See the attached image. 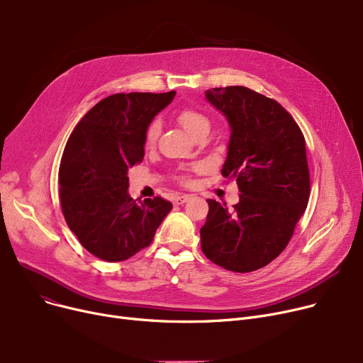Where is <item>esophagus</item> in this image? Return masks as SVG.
I'll use <instances>...</instances> for the list:
<instances>
[{"mask_svg":"<svg viewBox=\"0 0 363 363\" xmlns=\"http://www.w3.org/2000/svg\"><path fill=\"white\" fill-rule=\"evenodd\" d=\"M189 199H191V197H189L188 194H181V196H177V197L174 199V203H175L177 206H181V204L186 203Z\"/></svg>","mask_w":363,"mask_h":363,"instance_id":"obj_1","label":"esophagus"}]
</instances>
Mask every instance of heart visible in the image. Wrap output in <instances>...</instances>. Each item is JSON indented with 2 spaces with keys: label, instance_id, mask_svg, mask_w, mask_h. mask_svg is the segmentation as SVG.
I'll list each match as a JSON object with an SVG mask.
<instances>
[{
  "label": "heart",
  "instance_id": "b5f03b06",
  "mask_svg": "<svg viewBox=\"0 0 363 363\" xmlns=\"http://www.w3.org/2000/svg\"><path fill=\"white\" fill-rule=\"evenodd\" d=\"M179 125L186 130L188 135L196 137L200 132H208L211 130V121L201 111H197L194 108H184L178 113L177 116ZM160 132V125L157 122L150 123L147 132H145V144L152 145L156 143Z\"/></svg>",
  "mask_w": 363,
  "mask_h": 363
}]
</instances>
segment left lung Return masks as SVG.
I'll list each match as a JSON object with an SVG mask.
<instances>
[{
  "instance_id": "obj_1",
  "label": "left lung",
  "mask_w": 363,
  "mask_h": 363,
  "mask_svg": "<svg viewBox=\"0 0 363 363\" xmlns=\"http://www.w3.org/2000/svg\"><path fill=\"white\" fill-rule=\"evenodd\" d=\"M206 100L230 125L222 175L237 181L240 201L228 208L226 203L207 200L201 250L228 271L253 272L281 255L306 211V143L291 114L256 91L212 88Z\"/></svg>"
}]
</instances>
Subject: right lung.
I'll return each mask as SVG.
<instances>
[{
  "instance_id": "add662e5",
  "label": "right lung",
  "mask_w": 363,
  "mask_h": 363,
  "mask_svg": "<svg viewBox=\"0 0 363 363\" xmlns=\"http://www.w3.org/2000/svg\"><path fill=\"white\" fill-rule=\"evenodd\" d=\"M175 91L113 94L74 126L60 163V203L70 231L106 262H122L147 247L172 211L162 197L133 200L129 169L143 160L145 132Z\"/></svg>"
}]
</instances>
